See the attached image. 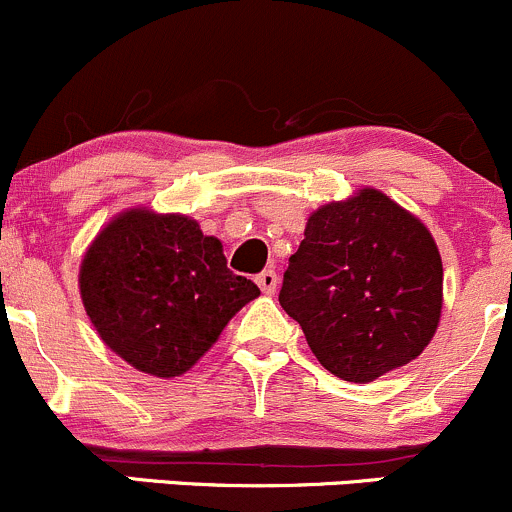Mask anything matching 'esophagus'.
I'll use <instances>...</instances> for the list:
<instances>
[{"label": "esophagus", "mask_w": 512, "mask_h": 512, "mask_svg": "<svg viewBox=\"0 0 512 512\" xmlns=\"http://www.w3.org/2000/svg\"><path fill=\"white\" fill-rule=\"evenodd\" d=\"M256 283H258V288H261L263 293L273 295V293H276V286H278L276 271H263V273H258Z\"/></svg>", "instance_id": "1"}]
</instances>
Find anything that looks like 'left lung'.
Instances as JSON below:
<instances>
[{
	"label": "left lung",
	"instance_id": "1",
	"mask_svg": "<svg viewBox=\"0 0 512 512\" xmlns=\"http://www.w3.org/2000/svg\"><path fill=\"white\" fill-rule=\"evenodd\" d=\"M303 236L278 300L320 365L367 384L416 360L444 305V266L424 221L362 187L315 209Z\"/></svg>",
	"mask_w": 512,
	"mask_h": 512
}]
</instances>
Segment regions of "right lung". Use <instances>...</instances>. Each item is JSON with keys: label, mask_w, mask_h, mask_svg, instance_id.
I'll list each match as a JSON object with an SVG mask.
<instances>
[{"label": "right lung", "mask_w": 512, "mask_h": 512, "mask_svg": "<svg viewBox=\"0 0 512 512\" xmlns=\"http://www.w3.org/2000/svg\"><path fill=\"white\" fill-rule=\"evenodd\" d=\"M78 288L100 340L130 367L162 379L192 370L261 295L226 268L221 241L202 234L199 221L147 207L125 209L98 231Z\"/></svg>", "instance_id": "add662e5"}]
</instances>
